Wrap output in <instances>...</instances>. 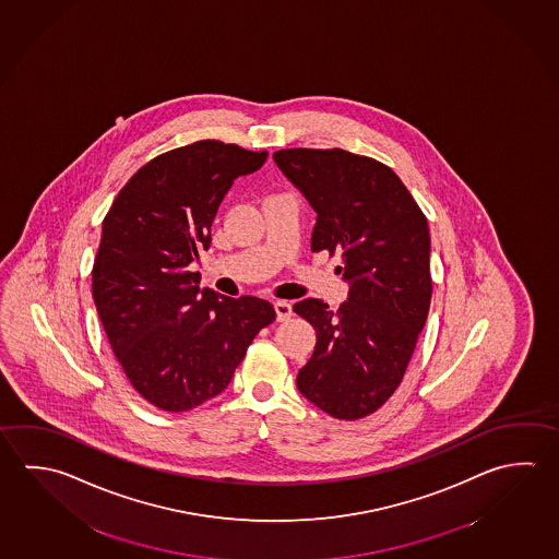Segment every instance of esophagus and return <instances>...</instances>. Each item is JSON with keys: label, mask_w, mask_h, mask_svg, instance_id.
Instances as JSON below:
<instances>
[{"label": "esophagus", "mask_w": 559, "mask_h": 559, "mask_svg": "<svg viewBox=\"0 0 559 559\" xmlns=\"http://www.w3.org/2000/svg\"><path fill=\"white\" fill-rule=\"evenodd\" d=\"M275 316L280 321H287L289 317L294 316V307L287 301H275L274 304Z\"/></svg>", "instance_id": "obj_1"}]
</instances>
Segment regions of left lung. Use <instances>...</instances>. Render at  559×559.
<instances>
[{"mask_svg": "<svg viewBox=\"0 0 559 559\" xmlns=\"http://www.w3.org/2000/svg\"><path fill=\"white\" fill-rule=\"evenodd\" d=\"M280 171L316 211L311 250L341 254L346 301L294 305L317 331L297 374L311 404L336 419L374 414L400 386L431 301L429 228L384 163L345 150H282Z\"/></svg>", "mask_w": 559, "mask_h": 559, "instance_id": "1", "label": "left lung"}]
</instances>
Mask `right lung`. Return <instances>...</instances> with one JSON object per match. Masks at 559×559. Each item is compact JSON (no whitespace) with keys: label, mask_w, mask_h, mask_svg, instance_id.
<instances>
[{"label":"right lung","mask_w":559,"mask_h":559,"mask_svg":"<svg viewBox=\"0 0 559 559\" xmlns=\"http://www.w3.org/2000/svg\"><path fill=\"white\" fill-rule=\"evenodd\" d=\"M267 152L191 143L133 175L102 223L92 297L132 386L165 412L218 396L254 336L275 319L265 299L201 289L189 265L211 246V226L234 179Z\"/></svg>","instance_id":"1"}]
</instances>
